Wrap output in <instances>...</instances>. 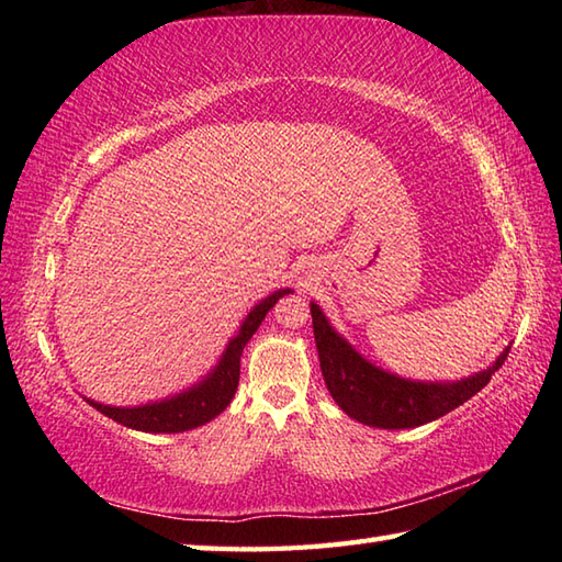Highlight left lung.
<instances>
[{
  "label": "left lung",
  "mask_w": 562,
  "mask_h": 562,
  "mask_svg": "<svg viewBox=\"0 0 562 562\" xmlns=\"http://www.w3.org/2000/svg\"><path fill=\"white\" fill-rule=\"evenodd\" d=\"M314 338L321 360V372L333 401L355 420L381 429H405L432 423L461 403L475 396L491 376L505 364L507 352L497 357L493 367L461 381L427 384V381L401 379L367 362L352 345L340 338L318 304L312 302Z\"/></svg>",
  "instance_id": "1"
}]
</instances>
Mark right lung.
Wrapping results in <instances>:
<instances>
[{"label": "right lung", "instance_id": "add662e5", "mask_svg": "<svg viewBox=\"0 0 562 562\" xmlns=\"http://www.w3.org/2000/svg\"><path fill=\"white\" fill-rule=\"evenodd\" d=\"M290 292L292 290H278L272 292L268 300H262L258 306H254V312L246 316L241 328H238L236 336L226 345L217 367H214L193 389L178 393V396L171 398L137 405V408H113V405H103L97 401L89 403L105 417H111V420L139 429V432H186V429H193L214 420V417H217L234 398L238 386V369H241V352L246 348V342L254 338V333L274 306V302H278L282 294Z\"/></svg>", "mask_w": 562, "mask_h": 562}]
</instances>
